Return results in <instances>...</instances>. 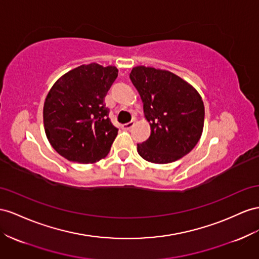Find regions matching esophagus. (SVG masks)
<instances>
[{"label": "esophagus", "instance_id": "obj_1", "mask_svg": "<svg viewBox=\"0 0 259 259\" xmlns=\"http://www.w3.org/2000/svg\"><path fill=\"white\" fill-rule=\"evenodd\" d=\"M134 122H130V123H126V124H124V125H122V128L123 130H126V131H128V130H131L133 126H134Z\"/></svg>", "mask_w": 259, "mask_h": 259}]
</instances>
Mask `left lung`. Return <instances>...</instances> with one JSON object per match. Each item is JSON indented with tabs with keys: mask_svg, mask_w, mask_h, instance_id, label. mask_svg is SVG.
<instances>
[{
	"mask_svg": "<svg viewBox=\"0 0 259 259\" xmlns=\"http://www.w3.org/2000/svg\"><path fill=\"white\" fill-rule=\"evenodd\" d=\"M130 78L141 96L150 136L137 151L151 163L174 162L197 145L204 130L205 107L190 82L166 69L139 65Z\"/></svg>",
	"mask_w": 259,
	"mask_h": 259,
	"instance_id": "8db88e82",
	"label": "left lung"
}]
</instances>
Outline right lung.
<instances>
[{"mask_svg":"<svg viewBox=\"0 0 259 259\" xmlns=\"http://www.w3.org/2000/svg\"><path fill=\"white\" fill-rule=\"evenodd\" d=\"M115 66L90 63L53 83L44 106L49 143L69 161L95 163L107 157L117 135L103 98L117 77Z\"/></svg>","mask_w":259,"mask_h":259,"instance_id":"right-lung-1","label":"right lung"}]
</instances>
